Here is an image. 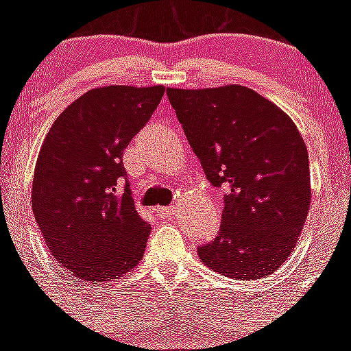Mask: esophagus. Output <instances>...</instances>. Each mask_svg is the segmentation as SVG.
<instances>
[{
	"instance_id": "1",
	"label": "esophagus",
	"mask_w": 351,
	"mask_h": 351,
	"mask_svg": "<svg viewBox=\"0 0 351 351\" xmlns=\"http://www.w3.org/2000/svg\"><path fill=\"white\" fill-rule=\"evenodd\" d=\"M156 213L160 214V218L169 219V218H172L173 214H176V209H173V207H160V209H156Z\"/></svg>"
}]
</instances>
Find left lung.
Returning a JSON list of instances; mask_svg holds the SVG:
<instances>
[{
  "mask_svg": "<svg viewBox=\"0 0 351 351\" xmlns=\"http://www.w3.org/2000/svg\"><path fill=\"white\" fill-rule=\"evenodd\" d=\"M207 181L226 186L218 235L198 247L207 267L239 281L283 265L311 204L309 156L295 123L253 89H167Z\"/></svg>",
  "mask_w": 351,
  "mask_h": 351,
  "instance_id": "left-lung-1",
  "label": "left lung"
}]
</instances>
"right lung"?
I'll return each instance as SVG.
<instances>
[{"mask_svg":"<svg viewBox=\"0 0 351 351\" xmlns=\"http://www.w3.org/2000/svg\"><path fill=\"white\" fill-rule=\"evenodd\" d=\"M163 86H107L68 105L40 149L31 206L47 247L84 283L114 281L144 256L151 226L133 204L123 153Z\"/></svg>","mask_w":351,"mask_h":351,"instance_id":"right-lung-1","label":"right lung"}]
</instances>
